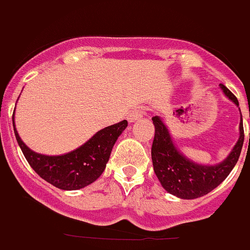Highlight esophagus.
<instances>
[{
    "label": "esophagus",
    "instance_id": "obj_1",
    "mask_svg": "<svg viewBox=\"0 0 250 250\" xmlns=\"http://www.w3.org/2000/svg\"><path fill=\"white\" fill-rule=\"evenodd\" d=\"M143 114H144V111L141 109L131 110V111L129 112V115H127V120H129V123H134V121L143 118Z\"/></svg>",
    "mask_w": 250,
    "mask_h": 250
}]
</instances>
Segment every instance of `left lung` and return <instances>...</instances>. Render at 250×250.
Instances as JSON below:
<instances>
[{
	"instance_id": "left-lung-1",
	"label": "left lung",
	"mask_w": 250,
	"mask_h": 250,
	"mask_svg": "<svg viewBox=\"0 0 250 250\" xmlns=\"http://www.w3.org/2000/svg\"><path fill=\"white\" fill-rule=\"evenodd\" d=\"M220 89L229 100L239 106L238 99L231 94L230 90L227 89L223 83H220ZM151 120L155 126V136L151 146L152 165L159 182L167 193L182 199L199 198L215 189L237 164L244 143L243 119H240L239 140L228 158L216 165L196 164L185 158L174 145L169 130L161 119L154 116Z\"/></svg>"
}]
</instances>
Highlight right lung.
<instances>
[{"mask_svg":"<svg viewBox=\"0 0 250 250\" xmlns=\"http://www.w3.org/2000/svg\"><path fill=\"white\" fill-rule=\"evenodd\" d=\"M13 131L26 160L43 180L62 190H77L94 183L103 174L114 144L126 129L123 120L100 130L80 147L63 155L48 156L35 152L25 145L15 127Z\"/></svg>","mask_w":250,"mask_h":250,"instance_id":"add662e5","label":"right lung"}]
</instances>
